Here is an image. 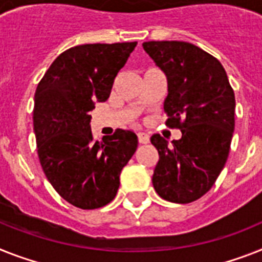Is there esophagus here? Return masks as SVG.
Segmentation results:
<instances>
[{
    "label": "esophagus",
    "instance_id": "esophagus-1",
    "mask_svg": "<svg viewBox=\"0 0 262 262\" xmlns=\"http://www.w3.org/2000/svg\"><path fill=\"white\" fill-rule=\"evenodd\" d=\"M138 140H139L140 144H147L150 142V136L144 133H139L138 134Z\"/></svg>",
    "mask_w": 262,
    "mask_h": 262
}]
</instances>
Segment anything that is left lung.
<instances>
[{"instance_id":"left-lung-1","label":"left lung","mask_w":262,"mask_h":262,"mask_svg":"<svg viewBox=\"0 0 262 262\" xmlns=\"http://www.w3.org/2000/svg\"><path fill=\"white\" fill-rule=\"evenodd\" d=\"M143 49L167 77L166 124L182 138L171 146L151 136L159 154L152 175L158 195L190 204L206 194L228 159L234 131V91L217 58L185 41H147Z\"/></svg>"}]
</instances>
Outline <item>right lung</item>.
<instances>
[{
  "instance_id": "obj_1",
  "label": "right lung",
  "mask_w": 262,
  "mask_h": 262,
  "mask_svg": "<svg viewBox=\"0 0 262 262\" xmlns=\"http://www.w3.org/2000/svg\"><path fill=\"white\" fill-rule=\"evenodd\" d=\"M134 42L84 44L52 62L34 94L33 126L41 167L53 189L73 206L91 210L110 204L119 177L138 147L133 131L116 129L94 140L90 112L110 97Z\"/></svg>"
}]
</instances>
